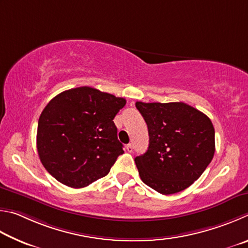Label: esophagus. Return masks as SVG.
<instances>
[{
	"label": "esophagus",
	"instance_id": "esophagus-1",
	"mask_svg": "<svg viewBox=\"0 0 248 248\" xmlns=\"http://www.w3.org/2000/svg\"><path fill=\"white\" fill-rule=\"evenodd\" d=\"M125 149H126L127 153H132V151H133V145L132 144L126 145V147H125Z\"/></svg>",
	"mask_w": 248,
	"mask_h": 248
}]
</instances>
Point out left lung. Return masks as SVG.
I'll return each instance as SVG.
<instances>
[{
	"label": "left lung",
	"instance_id": "obj_1",
	"mask_svg": "<svg viewBox=\"0 0 248 248\" xmlns=\"http://www.w3.org/2000/svg\"><path fill=\"white\" fill-rule=\"evenodd\" d=\"M136 108L149 133L148 150L135 158L141 181L163 195L187 188L214 158L210 119L184 102L137 101Z\"/></svg>",
	"mask_w": 248,
	"mask_h": 248
}]
</instances>
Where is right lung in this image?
I'll return each instance as SVG.
<instances>
[{"instance_id": "add662e5", "label": "right lung", "mask_w": 248, "mask_h": 248, "mask_svg": "<svg viewBox=\"0 0 248 248\" xmlns=\"http://www.w3.org/2000/svg\"><path fill=\"white\" fill-rule=\"evenodd\" d=\"M125 104L87 86L55 95L38 121L37 149L46 170L73 188L106 176L124 154L113 119Z\"/></svg>"}]
</instances>
